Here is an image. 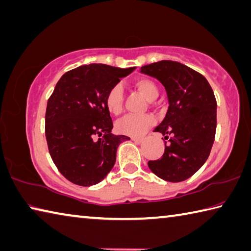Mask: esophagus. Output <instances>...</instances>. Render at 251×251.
Returning <instances> with one entry per match:
<instances>
[{
  "mask_svg": "<svg viewBox=\"0 0 251 251\" xmlns=\"http://www.w3.org/2000/svg\"><path fill=\"white\" fill-rule=\"evenodd\" d=\"M131 140L134 141V143H136V144H140V143H143L144 141V138H138V137H131Z\"/></svg>",
  "mask_w": 251,
  "mask_h": 251,
  "instance_id": "obj_1",
  "label": "esophagus"
}]
</instances>
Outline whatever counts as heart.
<instances>
[{
	"label": "heart",
	"mask_w": 251,
	"mask_h": 251,
	"mask_svg": "<svg viewBox=\"0 0 251 251\" xmlns=\"http://www.w3.org/2000/svg\"><path fill=\"white\" fill-rule=\"evenodd\" d=\"M134 86L148 101H153L158 97L156 83L148 78L137 79L134 82ZM104 103H105L106 110L113 115H118L122 113L124 98H123V91L120 84L114 85L108 90ZM153 117L150 115H126L116 122L115 129L117 133L123 135L140 137L153 125Z\"/></svg>",
	"instance_id": "1"
}]
</instances>
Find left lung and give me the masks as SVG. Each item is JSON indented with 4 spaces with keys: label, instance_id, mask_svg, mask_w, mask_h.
I'll list each match as a JSON object with an SVG mask.
<instances>
[{
    "label": "left lung",
    "instance_id": "1",
    "mask_svg": "<svg viewBox=\"0 0 251 251\" xmlns=\"http://www.w3.org/2000/svg\"><path fill=\"white\" fill-rule=\"evenodd\" d=\"M140 72L165 86L169 107L154 128L165 136L162 157L148 161L154 175L169 182L192 176L207 160L216 131V99L207 80L180 62L161 60Z\"/></svg>",
    "mask_w": 251,
    "mask_h": 251
}]
</instances>
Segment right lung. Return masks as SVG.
Here are the masks:
<instances>
[{"mask_svg": "<svg viewBox=\"0 0 251 251\" xmlns=\"http://www.w3.org/2000/svg\"><path fill=\"white\" fill-rule=\"evenodd\" d=\"M134 69L91 63L66 72L54 86L47 102L45 134L53 163L72 183L101 182L115 163L118 145L130 139L111 133L113 122L104 100Z\"/></svg>", "mask_w": 251, "mask_h": 251, "instance_id": "add662e5", "label": "right lung"}]
</instances>
